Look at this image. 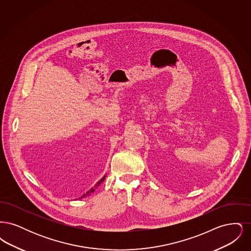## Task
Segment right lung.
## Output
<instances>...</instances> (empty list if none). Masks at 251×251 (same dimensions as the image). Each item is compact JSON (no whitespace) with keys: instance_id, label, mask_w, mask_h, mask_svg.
Instances as JSON below:
<instances>
[{"instance_id":"1","label":"right lung","mask_w":251,"mask_h":251,"mask_svg":"<svg viewBox=\"0 0 251 251\" xmlns=\"http://www.w3.org/2000/svg\"><path fill=\"white\" fill-rule=\"evenodd\" d=\"M105 177H106V176H103V177H102V178H101V179H100V180H99V181H98V182H97V183H96V185H95V186H94V187H93V188H91V189H90V190H89V191L86 192V193H85V194H84V195H83V196H82V197H81V198H79V199H83V198H85V197H87V196H89V195H90V194H92V193H94V191H95V190H96V188H97V187H98V186H100V183H101V182H102V181H103V180H104V179H105Z\"/></svg>"}]
</instances>
